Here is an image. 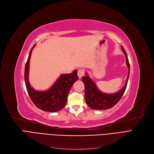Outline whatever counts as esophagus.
Masks as SVG:
<instances>
[{"mask_svg": "<svg viewBox=\"0 0 154 154\" xmlns=\"http://www.w3.org/2000/svg\"><path fill=\"white\" fill-rule=\"evenodd\" d=\"M84 75V71L82 69H79L78 71V76L79 78H82Z\"/></svg>", "mask_w": 154, "mask_h": 154, "instance_id": "esophagus-1", "label": "esophagus"}]
</instances>
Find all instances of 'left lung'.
Returning <instances> with one entry per match:
<instances>
[{"mask_svg":"<svg viewBox=\"0 0 154 154\" xmlns=\"http://www.w3.org/2000/svg\"><path fill=\"white\" fill-rule=\"evenodd\" d=\"M121 47L125 55L126 64L129 69V73L124 87L122 88L119 92L114 94L103 93L99 91L94 82L87 74H86L85 76L82 77V81L85 85V99L87 105L92 109L104 110L111 108L119 101L125 92L129 76L130 65L126 52L123 46H121Z\"/></svg>","mask_w":154,"mask_h":154,"instance_id":"8db88e82","label":"left lung"}]
</instances>
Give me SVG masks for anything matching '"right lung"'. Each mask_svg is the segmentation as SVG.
Here are the masks:
<instances>
[{
	"label": "right lung",
	"instance_id": "right-lung-1",
	"mask_svg": "<svg viewBox=\"0 0 154 154\" xmlns=\"http://www.w3.org/2000/svg\"><path fill=\"white\" fill-rule=\"evenodd\" d=\"M31 49L25 67V82L26 91L32 101L36 107L48 112H57L62 109L66 104L69 92L72 85L78 79L77 70L70 74H63L53 85L45 91H37L30 86L29 82V70L30 59L34 47Z\"/></svg>",
	"mask_w": 154,
	"mask_h": 154
}]
</instances>
